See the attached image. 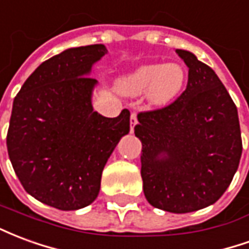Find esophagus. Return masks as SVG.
I'll use <instances>...</instances> for the list:
<instances>
[{
  "instance_id": "1",
  "label": "esophagus",
  "mask_w": 249,
  "mask_h": 249,
  "mask_svg": "<svg viewBox=\"0 0 249 249\" xmlns=\"http://www.w3.org/2000/svg\"><path fill=\"white\" fill-rule=\"evenodd\" d=\"M136 124H137V113H136V112H132V113H130V132L135 130Z\"/></svg>"
}]
</instances>
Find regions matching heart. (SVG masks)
<instances>
[{
    "label": "heart",
    "instance_id": "obj_1",
    "mask_svg": "<svg viewBox=\"0 0 249 249\" xmlns=\"http://www.w3.org/2000/svg\"><path fill=\"white\" fill-rule=\"evenodd\" d=\"M187 80V71L180 64H151L137 68L120 80L121 92L130 96L149 92L155 105H167L178 97Z\"/></svg>",
    "mask_w": 249,
    "mask_h": 249
}]
</instances>
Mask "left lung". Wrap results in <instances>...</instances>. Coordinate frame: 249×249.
<instances>
[{
    "label": "left lung",
    "mask_w": 249,
    "mask_h": 249,
    "mask_svg": "<svg viewBox=\"0 0 249 249\" xmlns=\"http://www.w3.org/2000/svg\"><path fill=\"white\" fill-rule=\"evenodd\" d=\"M187 88L173 103L140 112L141 178L151 205L187 213L216 203L233 178L243 142L235 103L219 77L191 52Z\"/></svg>",
    "instance_id": "obj_1"
}]
</instances>
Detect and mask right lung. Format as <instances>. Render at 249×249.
<instances>
[{"label":"right lung","mask_w":249,"mask_h":249,"mask_svg":"<svg viewBox=\"0 0 249 249\" xmlns=\"http://www.w3.org/2000/svg\"><path fill=\"white\" fill-rule=\"evenodd\" d=\"M101 44L66 49L46 60L14 98L6 145L25 191L41 203L74 211L93 203L120 139L129 132L128 109L109 119L93 110L92 65Z\"/></svg>","instance_id":"add662e5"}]
</instances>
